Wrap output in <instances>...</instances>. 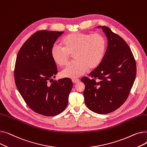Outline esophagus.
Instances as JSON below:
<instances>
[{"instance_id": "1", "label": "esophagus", "mask_w": 147, "mask_h": 147, "mask_svg": "<svg viewBox=\"0 0 147 147\" xmlns=\"http://www.w3.org/2000/svg\"><path fill=\"white\" fill-rule=\"evenodd\" d=\"M72 81L74 83H78L80 82V80L78 79H72Z\"/></svg>"}]
</instances>
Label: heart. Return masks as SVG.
Returning <instances> with one entry per match:
<instances>
[{
    "mask_svg": "<svg viewBox=\"0 0 147 147\" xmlns=\"http://www.w3.org/2000/svg\"><path fill=\"white\" fill-rule=\"evenodd\" d=\"M63 47L53 45L51 50L52 60L57 65H65L73 54L74 61L62 71L64 78L74 79L83 75L87 69L96 68L101 63L105 50L106 42L99 33L87 34L75 32L68 34L61 41Z\"/></svg>",
    "mask_w": 147,
    "mask_h": 147,
    "instance_id": "obj_1",
    "label": "heart"
}]
</instances>
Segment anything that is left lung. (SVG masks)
I'll use <instances>...</instances> for the list:
<instances>
[{
	"instance_id": "1",
	"label": "left lung",
	"mask_w": 147,
	"mask_h": 147,
	"mask_svg": "<svg viewBox=\"0 0 147 147\" xmlns=\"http://www.w3.org/2000/svg\"><path fill=\"white\" fill-rule=\"evenodd\" d=\"M107 48L100 64L82 82L85 85L84 102L89 110L104 114L111 113L124 103L134 84L136 63L129 46L123 38L105 26Z\"/></svg>"
}]
</instances>
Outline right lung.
Instances as JSON below:
<instances>
[{
  "mask_svg": "<svg viewBox=\"0 0 147 147\" xmlns=\"http://www.w3.org/2000/svg\"><path fill=\"white\" fill-rule=\"evenodd\" d=\"M63 33H35L20 48L15 63V82L21 96L33 111L45 116H54L66 109L73 87L70 79H53L58 71L51 50Z\"/></svg>",
  "mask_w": 147,
  "mask_h": 147,
  "instance_id": "add662e5",
  "label": "right lung"
}]
</instances>
